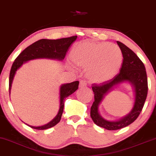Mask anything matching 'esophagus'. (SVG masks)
Listing matches in <instances>:
<instances>
[{
	"label": "esophagus",
	"instance_id": "obj_1",
	"mask_svg": "<svg viewBox=\"0 0 156 156\" xmlns=\"http://www.w3.org/2000/svg\"><path fill=\"white\" fill-rule=\"evenodd\" d=\"M86 86H87V83H86L84 81H80V88H83V87H85Z\"/></svg>",
	"mask_w": 156,
	"mask_h": 156
}]
</instances>
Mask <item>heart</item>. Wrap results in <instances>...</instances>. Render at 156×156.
<instances>
[{
  "instance_id": "b5f03b06",
  "label": "heart",
  "mask_w": 156,
  "mask_h": 156,
  "mask_svg": "<svg viewBox=\"0 0 156 156\" xmlns=\"http://www.w3.org/2000/svg\"><path fill=\"white\" fill-rule=\"evenodd\" d=\"M70 59L79 68L87 69V76L93 83L106 82L118 73L122 62V53L112 44L83 41L76 44Z\"/></svg>"
}]
</instances>
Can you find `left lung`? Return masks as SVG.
Instances as JSON below:
<instances>
[{"mask_svg": "<svg viewBox=\"0 0 156 156\" xmlns=\"http://www.w3.org/2000/svg\"><path fill=\"white\" fill-rule=\"evenodd\" d=\"M123 55L119 73L106 82L93 83L94 102L91 108V117L99 127L108 130H117L127 127L136 120L144 107L148 93V81L146 68L139 58L122 43L117 41ZM129 83L134 93V104L131 111L117 121H108L100 115L99 106L105 96L121 83Z\"/></svg>", "mask_w": 156, "mask_h": 156, "instance_id": "8db88e82", "label": "left lung"}]
</instances>
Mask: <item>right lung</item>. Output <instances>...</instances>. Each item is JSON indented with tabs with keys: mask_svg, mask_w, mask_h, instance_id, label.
I'll use <instances>...</instances> for the list:
<instances>
[{
	"mask_svg": "<svg viewBox=\"0 0 156 156\" xmlns=\"http://www.w3.org/2000/svg\"><path fill=\"white\" fill-rule=\"evenodd\" d=\"M77 36L68 38H63L60 39H41L37 41L30 46L26 48L24 50L17 56L13 62L11 67L10 73V78H9V92H11V88L13 80L16 74V72L21 67L23 64L27 62L29 60L35 59H46L55 60L58 61H62L65 58L66 52L68 50L70 45L76 39ZM79 81L73 82L71 83H67L61 84L60 87V107L58 114L48 123L41 126H31L28 124H26L29 127L35 129L44 130L47 129L54 126L60 121L62 114L64 108V101L65 99L73 94L74 91H76L79 87Z\"/></svg>",
	"mask_w": 156,
	"mask_h": 156,
	"instance_id": "right-lung-1",
	"label": "right lung"
}]
</instances>
